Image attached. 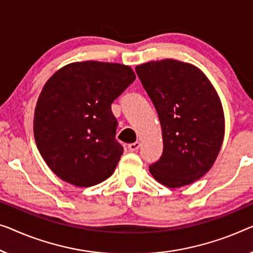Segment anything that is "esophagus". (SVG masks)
<instances>
[{"instance_id": "34e87169", "label": "esophagus", "mask_w": 253, "mask_h": 253, "mask_svg": "<svg viewBox=\"0 0 253 253\" xmlns=\"http://www.w3.org/2000/svg\"><path fill=\"white\" fill-rule=\"evenodd\" d=\"M139 146H141V143L135 142L128 145V149H129V151H131V152H134V151H137L139 149Z\"/></svg>"}]
</instances>
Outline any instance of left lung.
I'll return each mask as SVG.
<instances>
[{
  "instance_id": "1",
  "label": "left lung",
  "mask_w": 253,
  "mask_h": 253,
  "mask_svg": "<svg viewBox=\"0 0 253 253\" xmlns=\"http://www.w3.org/2000/svg\"><path fill=\"white\" fill-rule=\"evenodd\" d=\"M163 129V156L149 169L163 185H190L210 170L225 135L223 105L198 67L174 59L136 66Z\"/></svg>"
}]
</instances>
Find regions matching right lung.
<instances>
[{"label": "right lung", "instance_id": "add662e5", "mask_svg": "<svg viewBox=\"0 0 253 253\" xmlns=\"http://www.w3.org/2000/svg\"><path fill=\"white\" fill-rule=\"evenodd\" d=\"M135 78L125 65L82 61L60 68L45 83L34 115V136L59 178L89 187L114 174L124 151L115 138L111 104Z\"/></svg>", "mask_w": 253, "mask_h": 253}]
</instances>
